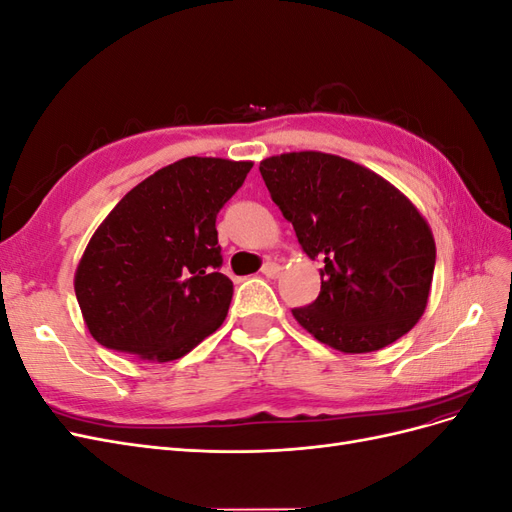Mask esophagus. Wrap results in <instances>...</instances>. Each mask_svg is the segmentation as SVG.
I'll list each match as a JSON object with an SVG mask.
<instances>
[{"label":"esophagus","instance_id":"obj_1","mask_svg":"<svg viewBox=\"0 0 512 512\" xmlns=\"http://www.w3.org/2000/svg\"><path fill=\"white\" fill-rule=\"evenodd\" d=\"M260 271H262V275H265V277H271V280H275V277H280L282 267L277 265V262H265Z\"/></svg>","mask_w":512,"mask_h":512}]
</instances>
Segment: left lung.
Returning <instances> with one entry per match:
<instances>
[{"label":"left lung","mask_w":512,"mask_h":512,"mask_svg":"<svg viewBox=\"0 0 512 512\" xmlns=\"http://www.w3.org/2000/svg\"><path fill=\"white\" fill-rule=\"evenodd\" d=\"M260 175L303 252L322 260L318 299L292 309L301 327L350 354L406 335L436 267L431 228L410 200L369 168L320 151L267 158Z\"/></svg>","instance_id":"left-lung-1"}]
</instances>
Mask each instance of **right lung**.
<instances>
[{
  "label": "right lung",
  "mask_w": 512,
  "mask_h": 512,
  "mask_svg": "<svg viewBox=\"0 0 512 512\" xmlns=\"http://www.w3.org/2000/svg\"><path fill=\"white\" fill-rule=\"evenodd\" d=\"M252 162L183 158L141 181L106 215L76 267L74 292L98 344L175 361L222 327L232 282L220 209Z\"/></svg>",
  "instance_id": "add662e5"
}]
</instances>
